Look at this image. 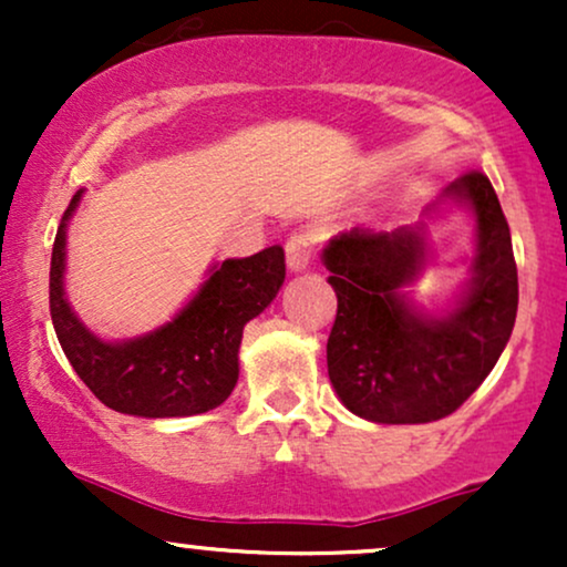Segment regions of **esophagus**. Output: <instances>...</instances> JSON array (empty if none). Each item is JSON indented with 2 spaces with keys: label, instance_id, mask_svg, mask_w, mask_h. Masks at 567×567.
<instances>
[{
  "label": "esophagus",
  "instance_id": "34e87169",
  "mask_svg": "<svg viewBox=\"0 0 567 567\" xmlns=\"http://www.w3.org/2000/svg\"><path fill=\"white\" fill-rule=\"evenodd\" d=\"M317 250V234L311 229H298L288 237L285 245V258H288L290 271H303L306 266L315 261Z\"/></svg>",
  "mask_w": 567,
  "mask_h": 567
}]
</instances>
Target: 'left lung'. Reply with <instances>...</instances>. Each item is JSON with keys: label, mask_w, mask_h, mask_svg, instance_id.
I'll return each mask as SVG.
<instances>
[{"label": "left lung", "mask_w": 567, "mask_h": 567, "mask_svg": "<svg viewBox=\"0 0 567 567\" xmlns=\"http://www.w3.org/2000/svg\"><path fill=\"white\" fill-rule=\"evenodd\" d=\"M472 210V277L445 315L408 298L426 264L424 224L336 234L322 252L338 296L328 375L351 413L375 424H429L451 415L487 379L517 317V264L496 192L483 173L442 194Z\"/></svg>", "instance_id": "1"}]
</instances>
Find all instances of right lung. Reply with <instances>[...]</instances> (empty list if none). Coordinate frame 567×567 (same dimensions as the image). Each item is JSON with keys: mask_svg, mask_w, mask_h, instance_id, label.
I'll list each match as a JSON object with an SVG mask.
<instances>
[{"mask_svg": "<svg viewBox=\"0 0 567 567\" xmlns=\"http://www.w3.org/2000/svg\"><path fill=\"white\" fill-rule=\"evenodd\" d=\"M71 197L50 261V317L63 354L87 389L116 413L181 419L218 408L239 379L245 324L277 298L285 282V250L266 247L250 258L216 264L210 277L171 322L127 341H103L69 306L63 290Z\"/></svg>", "mask_w": 567, "mask_h": 567, "instance_id": "1", "label": "right lung"}]
</instances>
